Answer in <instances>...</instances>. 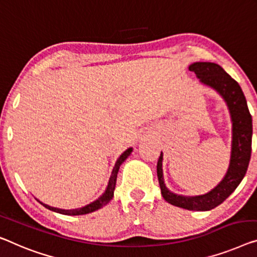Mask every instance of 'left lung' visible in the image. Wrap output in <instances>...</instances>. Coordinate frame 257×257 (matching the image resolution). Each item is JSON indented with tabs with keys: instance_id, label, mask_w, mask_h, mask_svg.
Returning <instances> with one entry per match:
<instances>
[{
	"instance_id": "1",
	"label": "left lung",
	"mask_w": 257,
	"mask_h": 257,
	"mask_svg": "<svg viewBox=\"0 0 257 257\" xmlns=\"http://www.w3.org/2000/svg\"><path fill=\"white\" fill-rule=\"evenodd\" d=\"M189 70L195 72L203 85L211 87L226 102L232 122L231 158L227 172L213 189L197 196L179 195L167 188L164 181L163 152L157 164V175L163 197L170 204L191 211H209L226 200L246 175L251 153V115L238 82H235L219 64L194 62L189 66Z\"/></svg>"
}]
</instances>
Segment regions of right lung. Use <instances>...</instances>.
Wrapping results in <instances>:
<instances>
[{"label":"right lung","mask_w":257,"mask_h":257,"mask_svg":"<svg viewBox=\"0 0 257 257\" xmlns=\"http://www.w3.org/2000/svg\"><path fill=\"white\" fill-rule=\"evenodd\" d=\"M133 152V148H129L125 150L122 155L118 157L115 165H114V168L112 171V174H110V178L108 180V185H107L106 189L104 193L100 195V197H98L97 200L91 202L90 204H87L85 206H82V208H77V209H70V210H66V209H60V208H54V206H51L48 204H45V203L40 202L46 209L51 210V211H54L57 213H62V214H68V216H80V214H86V213H91L95 211V210L101 209L102 206H105L107 203H109V201L112 200L114 196V189H115V185H116V177H117V172L118 168L122 165V163L124 162L125 159L130 156V153Z\"/></svg>","instance_id":"right-lung-1"}]
</instances>
